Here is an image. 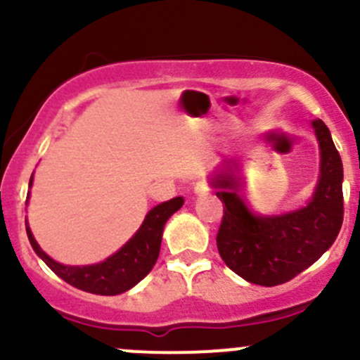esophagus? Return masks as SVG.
Listing matches in <instances>:
<instances>
[{
	"mask_svg": "<svg viewBox=\"0 0 360 360\" xmlns=\"http://www.w3.org/2000/svg\"><path fill=\"white\" fill-rule=\"evenodd\" d=\"M193 191H195V195H197V197H205V195H209L210 188H209V184L202 183V181H200V183L195 184Z\"/></svg>",
	"mask_w": 360,
	"mask_h": 360,
	"instance_id": "esophagus-1",
	"label": "esophagus"
}]
</instances>
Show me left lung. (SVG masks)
<instances>
[{"instance_id": "8db88e82", "label": "left lung", "mask_w": 360, "mask_h": 360, "mask_svg": "<svg viewBox=\"0 0 360 360\" xmlns=\"http://www.w3.org/2000/svg\"><path fill=\"white\" fill-rule=\"evenodd\" d=\"M321 174L304 207L278 216L254 214L240 195L238 165L226 163L210 181L224 203L217 231V250L230 270L250 284L274 288L307 270L336 240L343 223V163L329 129L314 120Z\"/></svg>"}]
</instances>
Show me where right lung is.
<instances>
[{
  "label": "right lung",
  "instance_id": "1",
  "mask_svg": "<svg viewBox=\"0 0 360 360\" xmlns=\"http://www.w3.org/2000/svg\"><path fill=\"white\" fill-rule=\"evenodd\" d=\"M32 184V176L29 188ZM29 197V195H27ZM184 198L176 197L153 207L144 217L139 230L132 235L122 249L116 250L108 259L85 266H71L53 261L52 257L39 248L32 237L29 224L25 223V231L34 252L45 261L46 266L59 275L64 282L85 292L101 294V296H116L132 289L137 282L143 281L151 268L155 266L162 245V233L167 219L183 207Z\"/></svg>",
  "mask_w": 360,
  "mask_h": 360
}]
</instances>
